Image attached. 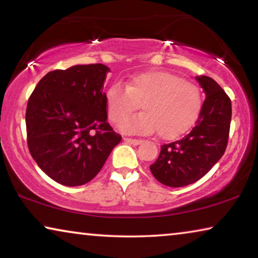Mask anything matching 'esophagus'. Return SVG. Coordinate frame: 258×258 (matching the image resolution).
I'll return each instance as SVG.
<instances>
[{"label": "esophagus", "mask_w": 258, "mask_h": 258, "mask_svg": "<svg viewBox=\"0 0 258 258\" xmlns=\"http://www.w3.org/2000/svg\"><path fill=\"white\" fill-rule=\"evenodd\" d=\"M124 141L127 142V143H131V145H133V146H138V145H140V143L142 142V140H139V139H131V138H124Z\"/></svg>", "instance_id": "1"}]
</instances>
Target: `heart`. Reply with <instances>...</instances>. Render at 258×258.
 <instances>
[{"mask_svg":"<svg viewBox=\"0 0 258 258\" xmlns=\"http://www.w3.org/2000/svg\"><path fill=\"white\" fill-rule=\"evenodd\" d=\"M107 115L118 121L140 107L142 112L126 117L119 128L130 134H150L171 140L180 137L198 118L203 93L195 83L174 74L152 71L134 75L125 87L112 85L106 94Z\"/></svg>","mask_w":258,"mask_h":258,"instance_id":"1","label":"heart"}]
</instances>
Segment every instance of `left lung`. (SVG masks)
<instances>
[{"label":"left lung","instance_id":"8db88e82","mask_svg":"<svg viewBox=\"0 0 258 258\" xmlns=\"http://www.w3.org/2000/svg\"><path fill=\"white\" fill-rule=\"evenodd\" d=\"M206 93L199 118L189 134L163 145L150 171L164 185H189L211 171L224 155L230 133L231 100L208 76L196 77Z\"/></svg>","mask_w":258,"mask_h":258}]
</instances>
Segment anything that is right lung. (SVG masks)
I'll list each match as a JSON object with an SVG mask.
<instances>
[{
    "label": "right lung",
    "instance_id": "add662e5",
    "mask_svg": "<svg viewBox=\"0 0 258 258\" xmlns=\"http://www.w3.org/2000/svg\"><path fill=\"white\" fill-rule=\"evenodd\" d=\"M102 63L47 73L30 94L26 130L30 155L52 180L67 186L90 182L121 141L107 121Z\"/></svg>",
    "mask_w": 258,
    "mask_h": 258
}]
</instances>
